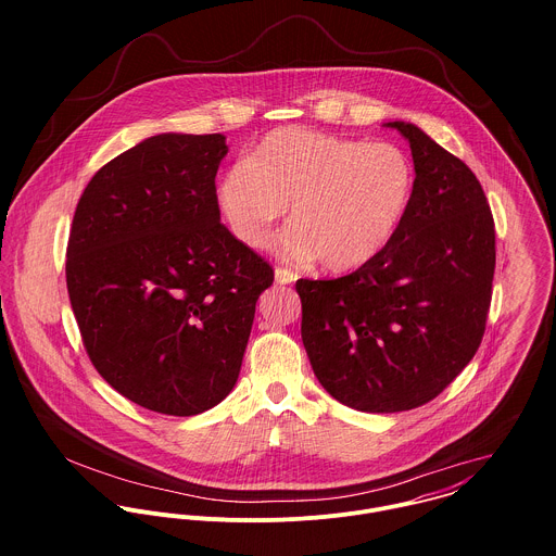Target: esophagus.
Masks as SVG:
<instances>
[{
	"instance_id": "34e87169",
	"label": "esophagus",
	"mask_w": 556,
	"mask_h": 556,
	"mask_svg": "<svg viewBox=\"0 0 556 556\" xmlns=\"http://www.w3.org/2000/svg\"><path fill=\"white\" fill-rule=\"evenodd\" d=\"M298 280V274H293L287 267H276V282L278 285H293Z\"/></svg>"
}]
</instances>
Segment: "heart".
I'll use <instances>...</instances> for the list:
<instances>
[{"instance_id": "1", "label": "heart", "mask_w": 556, "mask_h": 556, "mask_svg": "<svg viewBox=\"0 0 556 556\" xmlns=\"http://www.w3.org/2000/svg\"><path fill=\"white\" fill-rule=\"evenodd\" d=\"M413 192L415 164L400 146L280 128L220 175L216 201L250 248L267 241L289 205L291 227L274 241L276 252L349 271L386 250Z\"/></svg>"}]
</instances>
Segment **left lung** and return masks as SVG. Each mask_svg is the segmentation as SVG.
Returning <instances> with one entry per match:
<instances>
[{
  "label": "left lung",
  "instance_id": "obj_1",
  "mask_svg": "<svg viewBox=\"0 0 556 556\" xmlns=\"http://www.w3.org/2000/svg\"><path fill=\"white\" fill-rule=\"evenodd\" d=\"M415 192L394 239L331 280L300 278L302 340L318 383L366 413L439 396L473 359L494 278V220L476 173L413 124Z\"/></svg>",
  "mask_w": 556,
  "mask_h": 556
}]
</instances>
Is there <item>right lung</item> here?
Wrapping results in <instances>:
<instances>
[{"label":"right lung","instance_id":"obj_1","mask_svg":"<svg viewBox=\"0 0 556 556\" xmlns=\"http://www.w3.org/2000/svg\"><path fill=\"white\" fill-rule=\"evenodd\" d=\"M223 135H156L80 194L66 285L83 346L122 396L199 415L233 390L274 269L223 223Z\"/></svg>","mask_w":556,"mask_h":556}]
</instances>
